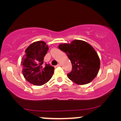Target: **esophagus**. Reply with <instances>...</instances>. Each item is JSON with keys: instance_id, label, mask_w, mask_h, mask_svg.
<instances>
[{"instance_id": "obj_1", "label": "esophagus", "mask_w": 121, "mask_h": 121, "mask_svg": "<svg viewBox=\"0 0 121 121\" xmlns=\"http://www.w3.org/2000/svg\"><path fill=\"white\" fill-rule=\"evenodd\" d=\"M61 66V64L60 63H58L57 65H56V66L57 67H60Z\"/></svg>"}]
</instances>
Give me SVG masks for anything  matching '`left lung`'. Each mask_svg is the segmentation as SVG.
Here are the masks:
<instances>
[{
    "label": "left lung",
    "mask_w": 121,
    "mask_h": 121,
    "mask_svg": "<svg viewBox=\"0 0 121 121\" xmlns=\"http://www.w3.org/2000/svg\"><path fill=\"white\" fill-rule=\"evenodd\" d=\"M59 49L67 55L71 62V71L68 78L80 85L89 83L99 72L100 61L93 47L85 41L74 40L71 43L60 44Z\"/></svg>",
    "instance_id": "1"
}]
</instances>
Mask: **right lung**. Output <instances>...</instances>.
I'll return each mask as SVG.
<instances>
[{"mask_svg":"<svg viewBox=\"0 0 121 121\" xmlns=\"http://www.w3.org/2000/svg\"><path fill=\"white\" fill-rule=\"evenodd\" d=\"M49 47L43 41H37L25 50L21 65L25 79L35 86H42L52 77L54 68L49 64L43 66V59Z\"/></svg>","mask_w":121,"mask_h":121,"instance_id":"obj_1","label":"right lung"}]
</instances>
